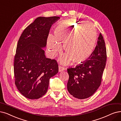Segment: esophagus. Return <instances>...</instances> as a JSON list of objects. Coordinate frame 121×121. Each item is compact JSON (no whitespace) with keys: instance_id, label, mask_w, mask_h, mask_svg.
Masks as SVG:
<instances>
[{"instance_id":"34e87169","label":"esophagus","mask_w":121,"mask_h":121,"mask_svg":"<svg viewBox=\"0 0 121 121\" xmlns=\"http://www.w3.org/2000/svg\"><path fill=\"white\" fill-rule=\"evenodd\" d=\"M65 70V67L62 66H59V71L60 72H61L62 71H63Z\"/></svg>"}]
</instances>
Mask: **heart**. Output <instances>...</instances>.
<instances>
[{"instance_id": "b5f03b06", "label": "heart", "mask_w": 121, "mask_h": 121, "mask_svg": "<svg viewBox=\"0 0 121 121\" xmlns=\"http://www.w3.org/2000/svg\"><path fill=\"white\" fill-rule=\"evenodd\" d=\"M97 41V32L92 24L80 23L74 20L62 21L56 27L54 36L49 35L47 48L49 54L56 56L60 51V46L66 56L62 61L74 62L86 60L92 54Z\"/></svg>"}]
</instances>
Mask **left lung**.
I'll return each instance as SVG.
<instances>
[{
    "label": "left lung",
    "instance_id": "8db88e82",
    "mask_svg": "<svg viewBox=\"0 0 121 121\" xmlns=\"http://www.w3.org/2000/svg\"><path fill=\"white\" fill-rule=\"evenodd\" d=\"M107 60L103 37L100 34L92 54L81 64L67 69L69 79L67 88L74 97L83 99L92 95L100 86Z\"/></svg>",
    "mask_w": 121,
    "mask_h": 121
}]
</instances>
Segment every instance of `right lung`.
Wrapping results in <instances>:
<instances>
[{
	"mask_svg": "<svg viewBox=\"0 0 121 121\" xmlns=\"http://www.w3.org/2000/svg\"><path fill=\"white\" fill-rule=\"evenodd\" d=\"M59 17H39L24 30L18 40L14 57L15 84L19 91L30 99L47 92L51 77L59 72L56 60L47 58L46 46L52 24Z\"/></svg>",
	"mask_w": 121,
	"mask_h": 121,
	"instance_id": "obj_1",
	"label": "right lung"
}]
</instances>
